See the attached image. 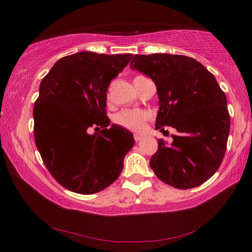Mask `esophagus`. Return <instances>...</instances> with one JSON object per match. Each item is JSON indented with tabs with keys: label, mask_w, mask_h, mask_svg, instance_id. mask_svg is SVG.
Returning <instances> with one entry per match:
<instances>
[{
	"label": "esophagus",
	"mask_w": 252,
	"mask_h": 252,
	"mask_svg": "<svg viewBox=\"0 0 252 252\" xmlns=\"http://www.w3.org/2000/svg\"><path fill=\"white\" fill-rule=\"evenodd\" d=\"M142 137H143V135H142V134H134V140H135L136 141V142H139V141L141 140V139H142Z\"/></svg>",
	"instance_id": "esophagus-1"
}]
</instances>
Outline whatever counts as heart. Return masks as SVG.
Returning <instances> with one entry per match:
<instances>
[{
	"label": "heart",
	"instance_id": "1",
	"mask_svg": "<svg viewBox=\"0 0 252 252\" xmlns=\"http://www.w3.org/2000/svg\"><path fill=\"white\" fill-rule=\"evenodd\" d=\"M148 118H149V115L143 110L124 109L117 113L113 120L118 126H122L124 128L129 130H134V132H139V130L142 129L144 123Z\"/></svg>",
	"mask_w": 252,
	"mask_h": 252
}]
</instances>
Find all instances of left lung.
Here are the masks:
<instances>
[{"mask_svg": "<svg viewBox=\"0 0 252 252\" xmlns=\"http://www.w3.org/2000/svg\"><path fill=\"white\" fill-rule=\"evenodd\" d=\"M129 66L156 85V129L164 133L171 126L178 132L170 144L159 139L150 167L174 188L204 184L221 164L230 128L226 95L215 75L182 55H135Z\"/></svg>", "mask_w": 252, "mask_h": 252, "instance_id": "obj_1", "label": "left lung"}]
</instances>
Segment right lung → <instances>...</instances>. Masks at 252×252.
<instances>
[{"instance_id": "1", "label": "right lung", "mask_w": 252, "mask_h": 252, "mask_svg": "<svg viewBox=\"0 0 252 252\" xmlns=\"http://www.w3.org/2000/svg\"><path fill=\"white\" fill-rule=\"evenodd\" d=\"M130 58L80 51L58 60L41 81L34 139L48 171L68 190L95 194L122 173L134 137L122 126L109 127L106 91Z\"/></svg>"}]
</instances>
